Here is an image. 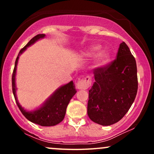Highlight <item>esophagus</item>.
Wrapping results in <instances>:
<instances>
[{"label":"esophagus","mask_w":154,"mask_h":154,"mask_svg":"<svg viewBox=\"0 0 154 154\" xmlns=\"http://www.w3.org/2000/svg\"><path fill=\"white\" fill-rule=\"evenodd\" d=\"M91 79L89 77H86L85 78H83L77 82V88L79 90H87L91 85Z\"/></svg>","instance_id":"34e87169"}]
</instances>
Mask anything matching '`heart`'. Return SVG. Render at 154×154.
Returning a JSON list of instances; mask_svg holds the SVG:
<instances>
[{"label": "heart", "instance_id": "b5f03b06", "mask_svg": "<svg viewBox=\"0 0 154 154\" xmlns=\"http://www.w3.org/2000/svg\"><path fill=\"white\" fill-rule=\"evenodd\" d=\"M98 50V46L93 47L91 50H90L89 52H88L87 55L88 56H92V55L94 54ZM109 59H110V54H109V53L106 51H100V53H98V54L96 55L95 60H96L97 64L99 65V66H102V65L106 64V63L109 61Z\"/></svg>", "mask_w": 154, "mask_h": 154}]
</instances>
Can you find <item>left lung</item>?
I'll list each match as a JSON object with an SVG mask.
<instances>
[{
  "instance_id": "1",
  "label": "left lung",
  "mask_w": 154,
  "mask_h": 154,
  "mask_svg": "<svg viewBox=\"0 0 154 154\" xmlns=\"http://www.w3.org/2000/svg\"><path fill=\"white\" fill-rule=\"evenodd\" d=\"M95 82L89 91L88 115L103 126L123 118L137 92V65L127 44L120 43L116 58L93 69Z\"/></svg>"
}]
</instances>
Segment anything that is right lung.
Listing matches in <instances>:
<instances>
[{"mask_svg": "<svg viewBox=\"0 0 154 154\" xmlns=\"http://www.w3.org/2000/svg\"><path fill=\"white\" fill-rule=\"evenodd\" d=\"M44 37H45L44 34L37 35L34 38H32L29 43L19 51L18 56L16 59L13 74H12V91H13L16 103L18 106L19 110L26 119L32 122L37 124L40 126L50 127L58 125L63 119L65 114H66L67 106L74 95L77 93L75 85L72 81L59 88L54 93V95L45 102L43 106L32 112H28L24 110L19 103L17 95H16L15 76L19 55L22 54L23 51H25L28 46L31 45L39 39L43 38Z\"/></svg>", "mask_w": 154, "mask_h": 154, "instance_id": "add662e5", "label": "right lung"}]
</instances>
